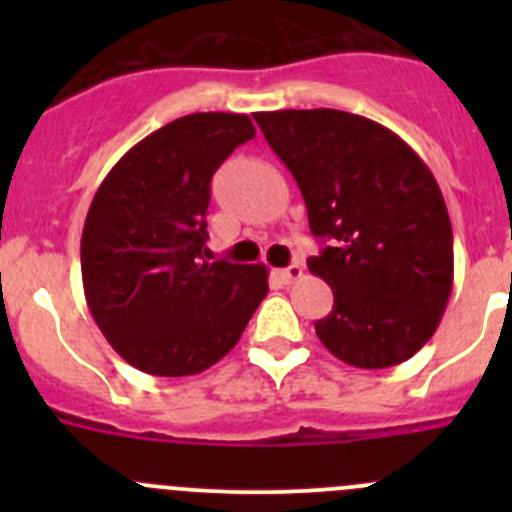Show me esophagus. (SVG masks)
Segmentation results:
<instances>
[{
  "label": "esophagus",
  "mask_w": 512,
  "mask_h": 512,
  "mask_svg": "<svg viewBox=\"0 0 512 512\" xmlns=\"http://www.w3.org/2000/svg\"><path fill=\"white\" fill-rule=\"evenodd\" d=\"M302 272H304L302 265H299V262H292L289 267H282V270H277V277H280L285 285H292L294 280H299V277H302Z\"/></svg>",
  "instance_id": "1"
}]
</instances>
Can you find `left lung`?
Masks as SVG:
<instances>
[{
	"label": "left lung",
	"instance_id": "left-lung-1",
	"mask_svg": "<svg viewBox=\"0 0 512 512\" xmlns=\"http://www.w3.org/2000/svg\"><path fill=\"white\" fill-rule=\"evenodd\" d=\"M302 190L314 237L309 272L334 292L314 322L337 359L386 369L436 332L453 287V230L421 158L381 123L334 108L255 113Z\"/></svg>",
	"mask_w": 512,
	"mask_h": 512
}]
</instances>
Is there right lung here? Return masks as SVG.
Returning <instances> with one entry per match:
<instances>
[{"mask_svg":"<svg viewBox=\"0 0 512 512\" xmlns=\"http://www.w3.org/2000/svg\"><path fill=\"white\" fill-rule=\"evenodd\" d=\"M250 138L245 113H190L136 143L98 185L81 235L86 304L146 374L213 366L265 299V265L210 262L205 247L210 180Z\"/></svg>","mask_w":512,"mask_h":512,"instance_id":"right-lung-1","label":"right lung"}]
</instances>
